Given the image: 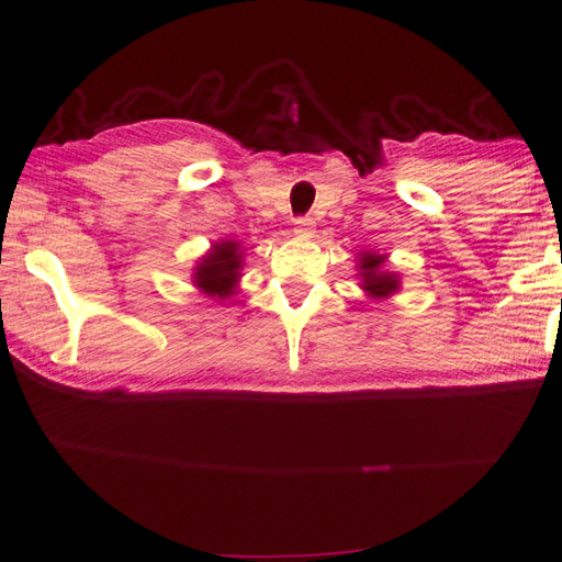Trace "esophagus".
Wrapping results in <instances>:
<instances>
[{"label": "esophagus", "instance_id": "esophagus-1", "mask_svg": "<svg viewBox=\"0 0 562 562\" xmlns=\"http://www.w3.org/2000/svg\"><path fill=\"white\" fill-rule=\"evenodd\" d=\"M313 227H316V222H313V217H296L294 220V234L296 237H311L313 234Z\"/></svg>", "mask_w": 562, "mask_h": 562}]
</instances>
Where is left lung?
Returning <instances> with one entry per match:
<instances>
[{
  "label": "left lung",
  "mask_w": 562,
  "mask_h": 562,
  "mask_svg": "<svg viewBox=\"0 0 562 562\" xmlns=\"http://www.w3.org/2000/svg\"><path fill=\"white\" fill-rule=\"evenodd\" d=\"M383 263H385V256H375L371 251L361 254L359 276L363 278V290H367L373 299L390 296L400 286V280L395 272H385Z\"/></svg>",
  "instance_id": "1"
}]
</instances>
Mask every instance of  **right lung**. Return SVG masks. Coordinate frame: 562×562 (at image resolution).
I'll use <instances>...</instances> for the list:
<instances>
[{
	"instance_id": "add662e5",
	"label": "right lung",
	"mask_w": 562,
	"mask_h": 562,
	"mask_svg": "<svg viewBox=\"0 0 562 562\" xmlns=\"http://www.w3.org/2000/svg\"><path fill=\"white\" fill-rule=\"evenodd\" d=\"M239 268H241L239 244L237 241L215 244L213 251L201 260L199 268L193 272L195 286L203 290L207 296L227 299L234 294V286H237Z\"/></svg>"
}]
</instances>
